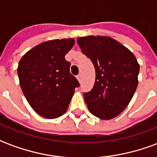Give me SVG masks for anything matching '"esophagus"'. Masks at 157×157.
<instances>
[{
  "instance_id": "esophagus-1",
  "label": "esophagus",
  "mask_w": 157,
  "mask_h": 157,
  "mask_svg": "<svg viewBox=\"0 0 157 157\" xmlns=\"http://www.w3.org/2000/svg\"><path fill=\"white\" fill-rule=\"evenodd\" d=\"M77 80H78L79 82H82V74H79V75H77Z\"/></svg>"
}]
</instances>
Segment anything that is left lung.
Listing matches in <instances>:
<instances>
[{
    "label": "left lung",
    "instance_id": "left-lung-1",
    "mask_svg": "<svg viewBox=\"0 0 157 157\" xmlns=\"http://www.w3.org/2000/svg\"><path fill=\"white\" fill-rule=\"evenodd\" d=\"M76 41L95 67L94 86L84 93L89 111L101 119L115 118L126 109L137 88V59L128 48L108 36L80 37Z\"/></svg>",
    "mask_w": 157,
    "mask_h": 157
}]
</instances>
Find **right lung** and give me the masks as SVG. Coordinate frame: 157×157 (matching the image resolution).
I'll use <instances>...</instances> for the list:
<instances>
[{
	"mask_svg": "<svg viewBox=\"0 0 157 157\" xmlns=\"http://www.w3.org/2000/svg\"><path fill=\"white\" fill-rule=\"evenodd\" d=\"M75 44L74 39L43 42L20 59V86L32 109L45 118H56L68 109L79 82L70 72L65 55Z\"/></svg>",
	"mask_w": 157,
	"mask_h": 157,
	"instance_id": "add662e5",
	"label": "right lung"
}]
</instances>
